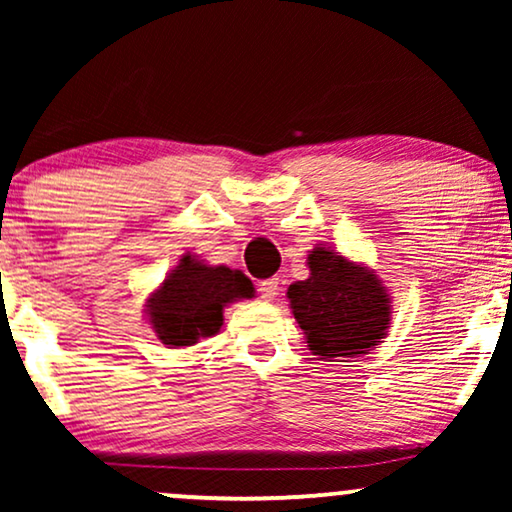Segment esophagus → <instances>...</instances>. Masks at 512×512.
<instances>
[{"instance_id":"esophagus-1","label":"esophagus","mask_w":512,"mask_h":512,"mask_svg":"<svg viewBox=\"0 0 512 512\" xmlns=\"http://www.w3.org/2000/svg\"><path fill=\"white\" fill-rule=\"evenodd\" d=\"M258 293H261V298L265 300V303H270V300H275V298H277V293H279V282H277V277L265 279V282L258 284Z\"/></svg>"}]
</instances>
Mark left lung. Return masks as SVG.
Segmentation results:
<instances>
[{
    "instance_id": "1",
    "label": "left lung",
    "mask_w": 512,
    "mask_h": 512,
    "mask_svg": "<svg viewBox=\"0 0 512 512\" xmlns=\"http://www.w3.org/2000/svg\"><path fill=\"white\" fill-rule=\"evenodd\" d=\"M310 277L289 286L291 312L319 359L368 354L387 338L391 298L382 279L331 247L307 256Z\"/></svg>"
}]
</instances>
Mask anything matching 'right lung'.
Wrapping results in <instances>:
<instances>
[{
	"mask_svg": "<svg viewBox=\"0 0 512 512\" xmlns=\"http://www.w3.org/2000/svg\"><path fill=\"white\" fill-rule=\"evenodd\" d=\"M251 296L254 284L244 272L186 254L146 300V317L163 345L191 347L219 333L223 307Z\"/></svg>",
	"mask_w": 512,
	"mask_h": 512,
	"instance_id": "right-lung-1",
	"label": "right lung"
}]
</instances>
